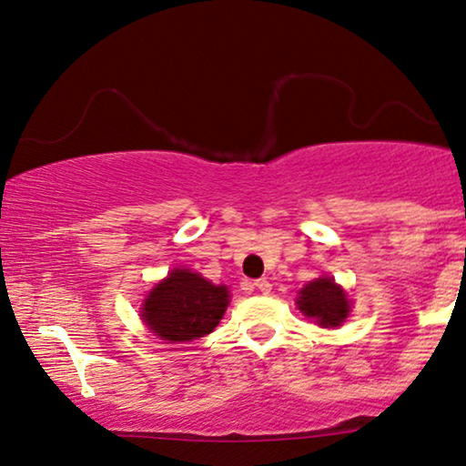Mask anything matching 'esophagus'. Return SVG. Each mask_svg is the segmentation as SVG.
Here are the masks:
<instances>
[{"instance_id": "esophagus-1", "label": "esophagus", "mask_w": 466, "mask_h": 466, "mask_svg": "<svg viewBox=\"0 0 466 466\" xmlns=\"http://www.w3.org/2000/svg\"><path fill=\"white\" fill-rule=\"evenodd\" d=\"M253 285L258 287V291H261V293H270V289H272L270 280H268V279H258Z\"/></svg>"}]
</instances>
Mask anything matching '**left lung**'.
<instances>
[{"mask_svg":"<svg viewBox=\"0 0 466 466\" xmlns=\"http://www.w3.org/2000/svg\"><path fill=\"white\" fill-rule=\"evenodd\" d=\"M296 304L308 319H314L320 327H339L350 312V301L344 289L329 277L314 279L304 285Z\"/></svg>","mask_w":466,"mask_h":466,"instance_id":"obj_1","label":"left lung"}]
</instances>
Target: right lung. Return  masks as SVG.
I'll list each match as a JSON object with an SVG mask.
<instances>
[{
  "instance_id": "add662e5",
  "label": "right lung",
  "mask_w": 466,
  "mask_h": 466,
  "mask_svg": "<svg viewBox=\"0 0 466 466\" xmlns=\"http://www.w3.org/2000/svg\"><path fill=\"white\" fill-rule=\"evenodd\" d=\"M230 304L226 285H213L198 272L175 268L143 299L141 319L168 344L192 342L219 325Z\"/></svg>"
}]
</instances>
